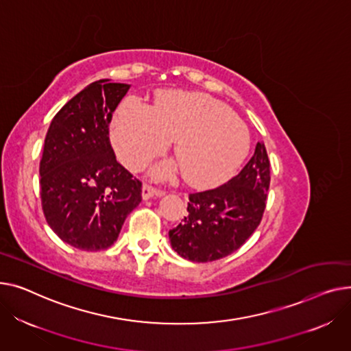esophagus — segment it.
<instances>
[{
  "label": "esophagus",
  "mask_w": 351,
  "mask_h": 351,
  "mask_svg": "<svg viewBox=\"0 0 351 351\" xmlns=\"http://www.w3.org/2000/svg\"><path fill=\"white\" fill-rule=\"evenodd\" d=\"M141 195H143V199H149L152 197H161L164 195V191L162 190H158V189H154L153 185H149V184H143V189H141Z\"/></svg>",
  "instance_id": "1"
}]
</instances>
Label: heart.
Here are the masks:
<instances>
[{"label":"heart","instance_id":"heart-1","mask_svg":"<svg viewBox=\"0 0 351 351\" xmlns=\"http://www.w3.org/2000/svg\"><path fill=\"white\" fill-rule=\"evenodd\" d=\"M114 150L130 170H140L176 140L178 161L162 162L154 176L167 178L185 171L198 187H214L230 178L250 152L243 123L223 103L199 93L173 90L154 106L136 96L120 103L112 129Z\"/></svg>","mask_w":351,"mask_h":351}]
</instances>
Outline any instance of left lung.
Listing matches in <instances>:
<instances>
[{
	"instance_id": "1",
	"label": "left lung",
	"mask_w": 351,
	"mask_h": 351,
	"mask_svg": "<svg viewBox=\"0 0 351 351\" xmlns=\"http://www.w3.org/2000/svg\"><path fill=\"white\" fill-rule=\"evenodd\" d=\"M263 143L238 176L217 189L190 194L189 215L169 237L173 250L193 262H211L239 250L261 223L271 184Z\"/></svg>"
}]
</instances>
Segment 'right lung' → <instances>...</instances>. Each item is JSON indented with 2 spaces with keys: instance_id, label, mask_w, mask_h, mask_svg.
<instances>
[{
  "instance_id": "add662e5",
  "label": "right lung",
  "mask_w": 351,
  "mask_h": 351,
  "mask_svg": "<svg viewBox=\"0 0 351 351\" xmlns=\"http://www.w3.org/2000/svg\"><path fill=\"white\" fill-rule=\"evenodd\" d=\"M129 88L93 82L55 114L45 137L43 211L52 231L82 251L108 250L141 202V181L116 161L109 138L112 114Z\"/></svg>"
}]
</instances>
